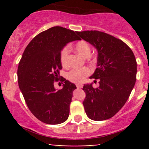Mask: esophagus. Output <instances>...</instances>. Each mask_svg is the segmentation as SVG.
<instances>
[{
  "label": "esophagus",
  "mask_w": 149,
  "mask_h": 149,
  "mask_svg": "<svg viewBox=\"0 0 149 149\" xmlns=\"http://www.w3.org/2000/svg\"><path fill=\"white\" fill-rule=\"evenodd\" d=\"M76 87L77 88H81L83 87V85L82 84H79V83H77L76 84Z\"/></svg>",
  "instance_id": "34e87169"
}]
</instances>
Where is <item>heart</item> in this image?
<instances>
[{
    "label": "heart",
    "instance_id": "1",
    "mask_svg": "<svg viewBox=\"0 0 149 149\" xmlns=\"http://www.w3.org/2000/svg\"><path fill=\"white\" fill-rule=\"evenodd\" d=\"M75 50L80 55L83 57H88L91 52V48L89 44L85 40H80L77 42L74 46ZM68 55L69 49L65 47L61 49L60 53V61L63 66H66L68 64ZM90 69L87 67L81 69H73L70 71L67 74L68 79L74 83H83L85 79V77L90 74Z\"/></svg>",
    "mask_w": 149,
    "mask_h": 149
}]
</instances>
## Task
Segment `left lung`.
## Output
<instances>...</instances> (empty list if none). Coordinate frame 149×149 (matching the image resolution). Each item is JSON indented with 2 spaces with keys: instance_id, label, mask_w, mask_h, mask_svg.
Masks as SVG:
<instances>
[{
  "instance_id": "left-lung-1",
  "label": "left lung",
  "mask_w": 149,
  "mask_h": 149,
  "mask_svg": "<svg viewBox=\"0 0 149 149\" xmlns=\"http://www.w3.org/2000/svg\"><path fill=\"white\" fill-rule=\"evenodd\" d=\"M76 33L98 52L97 68L90 78L100 79V86L94 88L92 83L83 86L85 113L93 120L111 118L122 109L134 88L137 71L134 53L123 41L104 32Z\"/></svg>"
}]
</instances>
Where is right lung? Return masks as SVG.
Returning <instances> with one entry per match:
<instances>
[{"mask_svg":"<svg viewBox=\"0 0 149 149\" xmlns=\"http://www.w3.org/2000/svg\"><path fill=\"white\" fill-rule=\"evenodd\" d=\"M79 40L72 30L54 26L32 39L24 49L17 69L18 84L31 112L49 125L68 119L76 85L65 78L61 90L54 88L62 69L60 53L69 42Z\"/></svg>","mask_w":149,"mask_h":149,"instance_id":"add662e5","label":"right lung"}]
</instances>
